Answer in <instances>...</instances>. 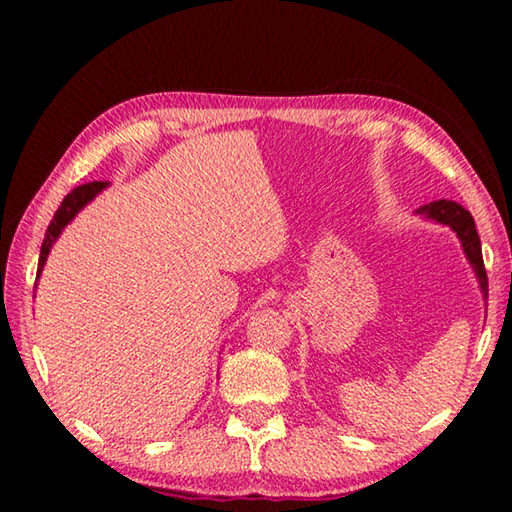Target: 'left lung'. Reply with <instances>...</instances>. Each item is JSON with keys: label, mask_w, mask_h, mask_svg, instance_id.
Returning <instances> with one entry per match:
<instances>
[{"label": "left lung", "mask_w": 512, "mask_h": 512, "mask_svg": "<svg viewBox=\"0 0 512 512\" xmlns=\"http://www.w3.org/2000/svg\"><path fill=\"white\" fill-rule=\"evenodd\" d=\"M420 212L427 214L429 219H436L440 223L452 225L458 239H461L467 259H470V264L474 266L476 277H479L483 296H488V275H485V266H483L481 239H479V232H476L472 214L467 212L463 205H458L456 201H433L429 205L420 207Z\"/></svg>", "instance_id": "obj_1"}]
</instances>
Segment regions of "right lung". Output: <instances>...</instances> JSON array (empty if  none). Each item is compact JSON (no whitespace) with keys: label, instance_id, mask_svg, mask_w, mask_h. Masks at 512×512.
<instances>
[{"label":"right lung","instance_id":"right-lung-1","mask_svg":"<svg viewBox=\"0 0 512 512\" xmlns=\"http://www.w3.org/2000/svg\"><path fill=\"white\" fill-rule=\"evenodd\" d=\"M106 185H108V183H101V180H99V183L81 185V187H76L74 192H69V194L63 198V203H60V207H58L56 214H54V219H51L49 228H47V232H45V241H42L40 259H38V275H40V271H42V266H45V259H47V255H49L51 244H54V241L58 239V235H60V232H63L65 225H67L69 221H72L74 216H76V212H79L85 203H90L92 198L97 196Z\"/></svg>","mask_w":512,"mask_h":512}]
</instances>
